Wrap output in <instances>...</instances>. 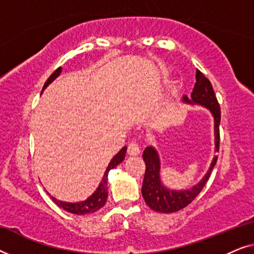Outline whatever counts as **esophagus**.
<instances>
[{
	"mask_svg": "<svg viewBox=\"0 0 254 254\" xmlns=\"http://www.w3.org/2000/svg\"><path fill=\"white\" fill-rule=\"evenodd\" d=\"M127 152H128V155H130V156L138 155L141 152L140 144H138L137 142H131V143H129V145H128Z\"/></svg>",
	"mask_w": 254,
	"mask_h": 254,
	"instance_id": "esophagus-1",
	"label": "esophagus"
}]
</instances>
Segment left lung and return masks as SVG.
<instances>
[{
  "instance_id": "obj_1",
  "label": "left lung",
  "mask_w": 254,
  "mask_h": 254,
  "mask_svg": "<svg viewBox=\"0 0 254 254\" xmlns=\"http://www.w3.org/2000/svg\"><path fill=\"white\" fill-rule=\"evenodd\" d=\"M183 103L189 105H199L209 111L214 119V141L215 151H218L220 144V123L221 110L216 97H215L213 86L209 79L206 78L202 72L196 70L195 84L189 98L183 96ZM143 161L145 162V175L142 185V196L145 203L152 210L158 213H175L192 202L199 195L201 190L209 179L211 170L216 164L217 156H214L208 168L206 175L195 185L185 190H175L166 187L161 179V158L155 147L148 145L143 151Z\"/></svg>"
}]
</instances>
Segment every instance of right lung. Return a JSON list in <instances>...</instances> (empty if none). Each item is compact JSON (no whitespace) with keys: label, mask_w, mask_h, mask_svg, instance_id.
Instances as JSON below:
<instances>
[{"label":"right lung","mask_w":254,"mask_h":254,"mask_svg":"<svg viewBox=\"0 0 254 254\" xmlns=\"http://www.w3.org/2000/svg\"><path fill=\"white\" fill-rule=\"evenodd\" d=\"M61 71H62V68L61 67L58 68L57 70H55L53 74L48 77V79L44 84L43 91L51 84L52 82L55 81V79L60 76ZM126 151H127V147L121 148V150L118 152L112 159H111V162L109 163V166H107L105 170V173H104L102 182H100L95 192H93L89 197H86L84 201H78V202H67V201L58 200L57 197L51 195L52 200H53L59 207L62 208V209L68 211V213H71L75 215H86V214L96 213L97 210H99L100 208L105 206V202L107 199V176H109L110 170L114 169L117 165H119L120 163L124 161L125 156H126Z\"/></svg>","instance_id":"1"}]
</instances>
